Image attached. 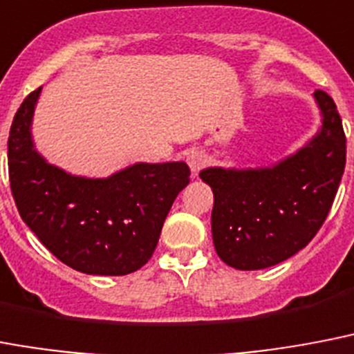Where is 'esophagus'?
I'll return each mask as SVG.
<instances>
[{
  "label": "esophagus",
  "instance_id": "esophagus-1",
  "mask_svg": "<svg viewBox=\"0 0 354 354\" xmlns=\"http://www.w3.org/2000/svg\"><path fill=\"white\" fill-rule=\"evenodd\" d=\"M186 162H188V166H190L192 174H197L203 166H205L206 162V155L203 153V151H199V149H192L190 153L186 155Z\"/></svg>",
  "mask_w": 354,
  "mask_h": 354
}]
</instances>
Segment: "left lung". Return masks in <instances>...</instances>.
<instances>
[{"label": "left lung", "instance_id": "left-lung-1", "mask_svg": "<svg viewBox=\"0 0 354 354\" xmlns=\"http://www.w3.org/2000/svg\"><path fill=\"white\" fill-rule=\"evenodd\" d=\"M322 131L298 153L265 169L206 168L217 256L239 270L272 267L299 252L329 216L346 168V133L335 100L316 89Z\"/></svg>", "mask_w": 354, "mask_h": 354}]
</instances>
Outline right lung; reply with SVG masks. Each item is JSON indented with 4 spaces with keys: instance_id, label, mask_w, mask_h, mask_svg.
Wrapping results in <instances>:
<instances>
[{
    "instance_id": "add662e5",
    "label": "right lung",
    "mask_w": 354,
    "mask_h": 354,
    "mask_svg": "<svg viewBox=\"0 0 354 354\" xmlns=\"http://www.w3.org/2000/svg\"><path fill=\"white\" fill-rule=\"evenodd\" d=\"M41 87L27 95L8 135V179L21 219L75 270L124 276L149 261L179 192L185 162L133 164L107 179H84L45 162L30 138Z\"/></svg>"
}]
</instances>
